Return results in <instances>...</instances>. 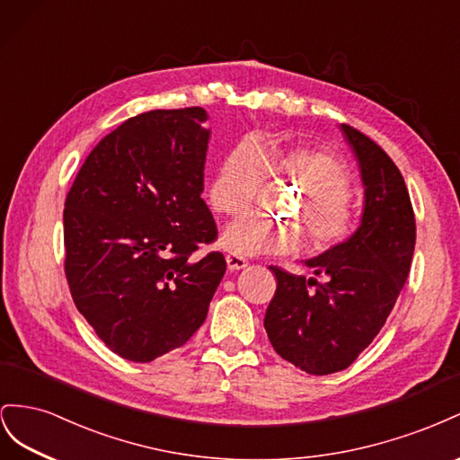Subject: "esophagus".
I'll return each instance as SVG.
<instances>
[{
    "label": "esophagus",
    "mask_w": 460,
    "mask_h": 460,
    "mask_svg": "<svg viewBox=\"0 0 460 460\" xmlns=\"http://www.w3.org/2000/svg\"><path fill=\"white\" fill-rule=\"evenodd\" d=\"M226 260H227V268L231 271H239V270H244L248 266V260L243 258V256H237V254H229Z\"/></svg>",
    "instance_id": "1"
}]
</instances>
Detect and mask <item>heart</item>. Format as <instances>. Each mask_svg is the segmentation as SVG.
<instances>
[{"mask_svg": "<svg viewBox=\"0 0 460 460\" xmlns=\"http://www.w3.org/2000/svg\"><path fill=\"white\" fill-rule=\"evenodd\" d=\"M268 172L281 173L305 189L296 214L305 219L314 252H332L357 233L350 202L352 173L339 155L316 146H268L244 138L221 157L209 185V200L221 214L234 216L252 206ZM223 246L237 256L288 254L300 244V229L260 214H244L223 231Z\"/></svg>", "mask_w": 460, "mask_h": 460, "instance_id": "heart-1", "label": "heart"}]
</instances>
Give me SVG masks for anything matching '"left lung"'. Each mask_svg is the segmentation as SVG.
<instances>
[{
  "mask_svg": "<svg viewBox=\"0 0 460 460\" xmlns=\"http://www.w3.org/2000/svg\"><path fill=\"white\" fill-rule=\"evenodd\" d=\"M357 155L364 212L354 237L306 261L316 278L270 270L278 288L264 327L275 352L306 374L341 372L382 330L409 278L416 221L409 189L382 146L341 125Z\"/></svg>",
  "mask_w": 460,
  "mask_h": 460,
  "instance_id": "obj_1",
  "label": "left lung"
}]
</instances>
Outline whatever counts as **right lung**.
I'll return each instance as SVG.
<instances>
[{
	"label": "right lung",
	"mask_w": 460,
	"mask_h": 460,
	"mask_svg": "<svg viewBox=\"0 0 460 460\" xmlns=\"http://www.w3.org/2000/svg\"><path fill=\"white\" fill-rule=\"evenodd\" d=\"M202 108L130 117L88 154L65 200V275L75 306L121 358L152 362L204 323L226 273L202 200Z\"/></svg>",
	"instance_id": "1"
}]
</instances>
